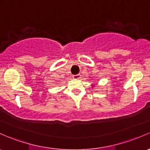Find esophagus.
I'll use <instances>...</instances> for the list:
<instances>
[{
    "mask_svg": "<svg viewBox=\"0 0 150 150\" xmlns=\"http://www.w3.org/2000/svg\"><path fill=\"white\" fill-rule=\"evenodd\" d=\"M74 79H80L81 78V75L80 74H78V75H75L73 76Z\"/></svg>",
    "mask_w": 150,
    "mask_h": 150,
    "instance_id": "esophagus-1",
    "label": "esophagus"
}]
</instances>
